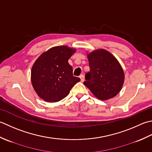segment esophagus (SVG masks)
Listing matches in <instances>:
<instances>
[{
	"instance_id": "34e87169",
	"label": "esophagus",
	"mask_w": 152,
	"mask_h": 152,
	"mask_svg": "<svg viewBox=\"0 0 152 152\" xmlns=\"http://www.w3.org/2000/svg\"><path fill=\"white\" fill-rule=\"evenodd\" d=\"M79 77H80V80H81V82L84 81V80H85L84 75H80L79 76Z\"/></svg>"
}]
</instances>
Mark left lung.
Masks as SVG:
<instances>
[{"instance_id":"obj_1","label":"left lung","mask_w":152,"mask_h":152,"mask_svg":"<svg viewBox=\"0 0 152 152\" xmlns=\"http://www.w3.org/2000/svg\"><path fill=\"white\" fill-rule=\"evenodd\" d=\"M90 72L83 83L101 100L112 98L120 92L125 75L119 61L110 52L99 49L88 54Z\"/></svg>"}]
</instances>
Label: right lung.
<instances>
[{"mask_svg":"<svg viewBox=\"0 0 152 152\" xmlns=\"http://www.w3.org/2000/svg\"><path fill=\"white\" fill-rule=\"evenodd\" d=\"M75 49L67 46L51 48L42 53L34 63L31 83L37 94L46 102H57L66 97L79 77L73 75L68 60Z\"/></svg>","mask_w":152,"mask_h":152,"instance_id":"1","label":"right lung"}]
</instances>
